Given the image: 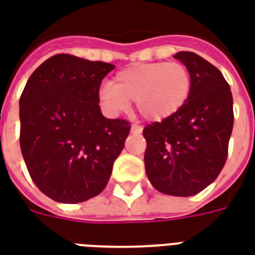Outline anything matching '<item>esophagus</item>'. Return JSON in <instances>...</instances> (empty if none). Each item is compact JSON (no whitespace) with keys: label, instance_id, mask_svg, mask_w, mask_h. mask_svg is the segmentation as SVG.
<instances>
[{"label":"esophagus","instance_id":"34e87169","mask_svg":"<svg viewBox=\"0 0 255 255\" xmlns=\"http://www.w3.org/2000/svg\"><path fill=\"white\" fill-rule=\"evenodd\" d=\"M131 131H133V133H141V131H142V128L138 125H131Z\"/></svg>","mask_w":255,"mask_h":255}]
</instances>
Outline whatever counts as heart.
Masks as SVG:
<instances>
[{
    "label": "heart",
    "mask_w": 255,
    "mask_h": 255,
    "mask_svg": "<svg viewBox=\"0 0 255 255\" xmlns=\"http://www.w3.org/2000/svg\"><path fill=\"white\" fill-rule=\"evenodd\" d=\"M193 79L181 62H149L121 70L114 83L100 88V100L113 114L124 113L134 102L135 111L144 120L160 122L176 114L186 105Z\"/></svg>",
    "instance_id": "b5f03b06"
}]
</instances>
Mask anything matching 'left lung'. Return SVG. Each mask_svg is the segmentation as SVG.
I'll return each instance as SVG.
<instances>
[{
    "instance_id": "8db88e82",
    "label": "left lung",
    "mask_w": 255,
    "mask_h": 255,
    "mask_svg": "<svg viewBox=\"0 0 255 255\" xmlns=\"http://www.w3.org/2000/svg\"><path fill=\"white\" fill-rule=\"evenodd\" d=\"M190 70L193 88L176 114L144 128L145 172L163 194L194 196L216 179L226 164L234 126L232 94L222 72L200 55H174Z\"/></svg>"
}]
</instances>
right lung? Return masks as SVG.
I'll return each mask as SVG.
<instances>
[{
  "label": "right lung",
  "instance_id": "right-lung-1",
  "mask_svg": "<svg viewBox=\"0 0 255 255\" xmlns=\"http://www.w3.org/2000/svg\"><path fill=\"white\" fill-rule=\"evenodd\" d=\"M114 65L57 54L27 81L20 98V148L33 183L62 204L105 190L130 124L99 107L102 80Z\"/></svg>",
  "mask_w": 255,
  "mask_h": 255
}]
</instances>
